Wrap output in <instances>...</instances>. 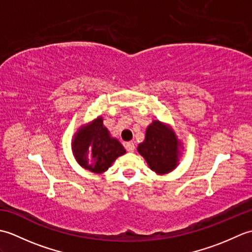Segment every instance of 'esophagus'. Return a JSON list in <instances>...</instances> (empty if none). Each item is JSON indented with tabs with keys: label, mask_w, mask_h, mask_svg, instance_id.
<instances>
[{
	"label": "esophagus",
	"mask_w": 252,
	"mask_h": 252,
	"mask_svg": "<svg viewBox=\"0 0 252 252\" xmlns=\"http://www.w3.org/2000/svg\"><path fill=\"white\" fill-rule=\"evenodd\" d=\"M126 149L127 152H130V153L134 152V149H135L134 143H133V142H126Z\"/></svg>",
	"instance_id": "esophagus-1"
}]
</instances>
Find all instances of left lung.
Instances as JSON below:
<instances>
[{"label":"left lung","mask_w":252,"mask_h":252,"mask_svg":"<svg viewBox=\"0 0 252 252\" xmlns=\"http://www.w3.org/2000/svg\"><path fill=\"white\" fill-rule=\"evenodd\" d=\"M182 144L171 126L154 120L147 126L145 140L137 152L146 160L149 169L158 175L167 174L178 167Z\"/></svg>","instance_id":"8db88e82"}]
</instances>
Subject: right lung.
<instances>
[{
  "label": "right lung",
  "instance_id": "right-lung-1",
  "mask_svg": "<svg viewBox=\"0 0 252 252\" xmlns=\"http://www.w3.org/2000/svg\"><path fill=\"white\" fill-rule=\"evenodd\" d=\"M99 116L88 125L81 126L74 133L71 149L74 159L93 173H104L115 160L126 154L122 144L112 137Z\"/></svg>",
  "mask_w": 252,
  "mask_h": 252
}]
</instances>
